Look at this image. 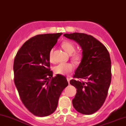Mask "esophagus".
<instances>
[{
	"mask_svg": "<svg viewBox=\"0 0 126 126\" xmlns=\"http://www.w3.org/2000/svg\"><path fill=\"white\" fill-rule=\"evenodd\" d=\"M66 79H67V80H68V83H69V82H70V80H71V79L69 78H68V77H67L66 78Z\"/></svg>",
	"mask_w": 126,
	"mask_h": 126,
	"instance_id": "34e87169",
	"label": "esophagus"
}]
</instances>
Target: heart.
Segmentation results:
<instances>
[{
	"instance_id": "heart-1",
	"label": "heart",
	"mask_w": 126,
	"mask_h": 126,
	"mask_svg": "<svg viewBox=\"0 0 126 126\" xmlns=\"http://www.w3.org/2000/svg\"><path fill=\"white\" fill-rule=\"evenodd\" d=\"M62 47L69 54H72L75 51V46L69 41H63L62 43ZM53 51L54 49L52 48L49 52V60L51 62L53 61V57H52ZM72 58L76 61H78L81 59V55L78 53L74 54L72 56ZM74 68V65L71 63H61L54 67V72L58 75H66L70 74L73 71Z\"/></svg>"
}]
</instances>
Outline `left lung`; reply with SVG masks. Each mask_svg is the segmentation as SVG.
<instances>
[{
  "label": "left lung",
  "mask_w": 126,
  "mask_h": 126,
  "mask_svg": "<svg viewBox=\"0 0 126 126\" xmlns=\"http://www.w3.org/2000/svg\"><path fill=\"white\" fill-rule=\"evenodd\" d=\"M63 36L74 40L82 49V58L70 84L77 94L72 100L75 110L83 114H91L101 108L108 95L111 82V60L108 49L94 37L74 32Z\"/></svg>",
  "instance_id": "8db88e82"
}]
</instances>
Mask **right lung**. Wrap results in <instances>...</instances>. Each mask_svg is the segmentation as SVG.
Listing matches in <instances>:
<instances>
[{
	"label": "right lung",
	"instance_id": "obj_1",
	"mask_svg": "<svg viewBox=\"0 0 126 126\" xmlns=\"http://www.w3.org/2000/svg\"><path fill=\"white\" fill-rule=\"evenodd\" d=\"M61 32L39 34L20 48L14 61L15 83L26 108L34 115L44 117L54 112L59 97L68 85L65 77L50 71L49 52Z\"/></svg>",
	"mask_w": 126,
	"mask_h": 126
}]
</instances>
